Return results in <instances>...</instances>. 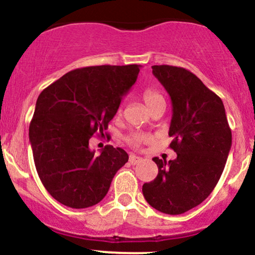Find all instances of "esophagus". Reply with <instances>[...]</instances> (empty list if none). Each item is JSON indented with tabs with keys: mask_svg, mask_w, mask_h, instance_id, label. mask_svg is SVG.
Segmentation results:
<instances>
[{
	"mask_svg": "<svg viewBox=\"0 0 255 255\" xmlns=\"http://www.w3.org/2000/svg\"><path fill=\"white\" fill-rule=\"evenodd\" d=\"M141 158H139V156H137V155H133V154H131L130 156H128V162H130L131 165H136V164H138L139 161H141Z\"/></svg>",
	"mask_w": 255,
	"mask_h": 255,
	"instance_id": "obj_1",
	"label": "esophagus"
}]
</instances>
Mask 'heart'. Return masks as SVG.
Wrapping results in <instances>:
<instances>
[{
	"label": "heart",
	"instance_id": "obj_1",
	"mask_svg": "<svg viewBox=\"0 0 255 255\" xmlns=\"http://www.w3.org/2000/svg\"><path fill=\"white\" fill-rule=\"evenodd\" d=\"M143 100H144L145 105L149 107V110L153 107L154 105H156L160 101H164V97L161 96V94L159 93L158 90L153 89V88H149V89H145L143 91ZM148 137L138 135V133H133V135H130L127 137V142L132 147H138L142 143L147 142Z\"/></svg>",
	"mask_w": 255,
	"mask_h": 255
}]
</instances>
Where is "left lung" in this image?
<instances>
[{
  "label": "left lung",
  "instance_id": "8db88e82",
  "mask_svg": "<svg viewBox=\"0 0 255 255\" xmlns=\"http://www.w3.org/2000/svg\"><path fill=\"white\" fill-rule=\"evenodd\" d=\"M151 68L172 101L168 136L177 158H153L159 172L143 184V196L160 212L182 214L207 199L218 183L231 148V128L222 99L195 74L170 65Z\"/></svg>",
  "mask_w": 255,
  "mask_h": 255
}]
</instances>
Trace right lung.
Instances as JSON below:
<instances>
[{
  "label": "right lung",
  "mask_w": 255,
  "mask_h": 255,
  "mask_svg": "<svg viewBox=\"0 0 255 255\" xmlns=\"http://www.w3.org/2000/svg\"><path fill=\"white\" fill-rule=\"evenodd\" d=\"M138 72L139 65L77 68L39 94L28 137L39 179L60 204H99L128 162L127 151L113 145L95 155L89 139L96 132L104 135Z\"/></svg>",
  "instance_id": "1"
}]
</instances>
